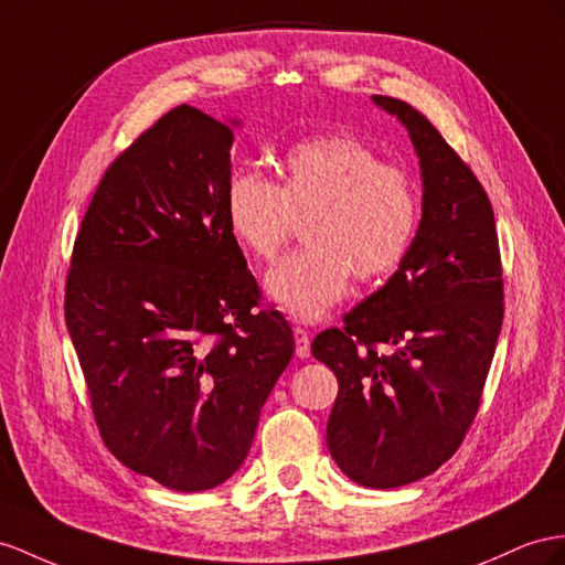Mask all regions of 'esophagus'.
<instances>
[{
  "instance_id": "34e87169",
  "label": "esophagus",
  "mask_w": 565,
  "mask_h": 565,
  "mask_svg": "<svg viewBox=\"0 0 565 565\" xmlns=\"http://www.w3.org/2000/svg\"><path fill=\"white\" fill-rule=\"evenodd\" d=\"M294 337H296V355L310 358V331H306L302 327H296Z\"/></svg>"
}]
</instances>
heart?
<instances>
[{
    "mask_svg": "<svg viewBox=\"0 0 565 565\" xmlns=\"http://www.w3.org/2000/svg\"><path fill=\"white\" fill-rule=\"evenodd\" d=\"M228 231L245 253L274 259L306 222L308 248L284 257L265 279L267 296L296 320L315 322L349 291L396 271L420 226V193L406 171L382 164L351 134L294 142L279 183L238 169L224 188Z\"/></svg>",
    "mask_w": 565,
    "mask_h": 565,
    "instance_id": "obj_1",
    "label": "heart"
}]
</instances>
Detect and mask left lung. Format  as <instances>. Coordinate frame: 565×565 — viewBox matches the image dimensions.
Returning a JSON list of instances; mask_svg holds the SVG:
<instances>
[{
    "label": "left lung",
    "instance_id": "1",
    "mask_svg": "<svg viewBox=\"0 0 565 565\" xmlns=\"http://www.w3.org/2000/svg\"><path fill=\"white\" fill-rule=\"evenodd\" d=\"M413 140L423 220L406 259L380 291L324 329L312 355L339 396L327 446L353 482L394 489L431 475L466 439L503 322L494 210L470 167L396 97L372 95Z\"/></svg>",
    "mask_w": 565,
    "mask_h": 565
}]
</instances>
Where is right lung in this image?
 <instances>
[{
  "label": "right lung",
  "mask_w": 565,
  "mask_h": 565,
  "mask_svg": "<svg viewBox=\"0 0 565 565\" xmlns=\"http://www.w3.org/2000/svg\"><path fill=\"white\" fill-rule=\"evenodd\" d=\"M234 126L181 105L99 181L66 277V329L103 441L177 491L226 482L294 355L224 212Z\"/></svg>",
  "instance_id": "right-lung-1"
}]
</instances>
